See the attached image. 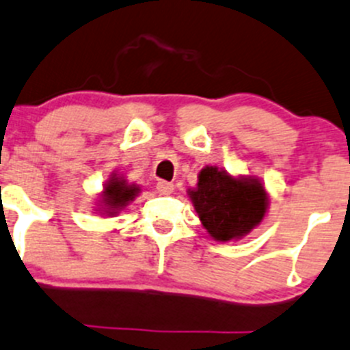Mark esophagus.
Wrapping results in <instances>:
<instances>
[{"label": "esophagus", "mask_w": 350, "mask_h": 350, "mask_svg": "<svg viewBox=\"0 0 350 350\" xmlns=\"http://www.w3.org/2000/svg\"><path fill=\"white\" fill-rule=\"evenodd\" d=\"M172 189H174V185L169 181H159L157 183V191L161 193V195H169V193H172Z\"/></svg>", "instance_id": "obj_1"}]
</instances>
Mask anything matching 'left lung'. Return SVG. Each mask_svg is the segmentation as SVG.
I'll return each mask as SVG.
<instances>
[{"mask_svg":"<svg viewBox=\"0 0 350 350\" xmlns=\"http://www.w3.org/2000/svg\"><path fill=\"white\" fill-rule=\"evenodd\" d=\"M203 227L217 241L239 239L265 217V188L254 179H236L208 165L198 174V186L189 191Z\"/></svg>","mask_w":350,"mask_h":350,"instance_id":"obj_1","label":"left lung"}]
</instances>
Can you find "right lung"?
Listing matches in <instances>:
<instances>
[{"label": "right lung", "mask_w": 350, "mask_h": 350, "mask_svg": "<svg viewBox=\"0 0 350 350\" xmlns=\"http://www.w3.org/2000/svg\"><path fill=\"white\" fill-rule=\"evenodd\" d=\"M137 193L138 188H135L133 185H128L124 179L113 176L111 181L106 185V188H104L103 202L107 206V210H111L109 213L113 215V213H116V210H120L130 200H133Z\"/></svg>", "instance_id": "add662e5"}]
</instances>
